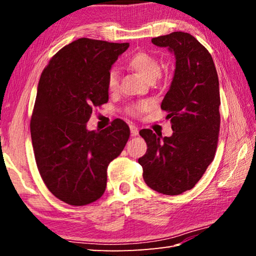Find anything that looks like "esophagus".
I'll return each instance as SVG.
<instances>
[{"mask_svg": "<svg viewBox=\"0 0 256 256\" xmlns=\"http://www.w3.org/2000/svg\"><path fill=\"white\" fill-rule=\"evenodd\" d=\"M130 130H131V136H136L138 134V128L136 126V125H133V124L130 125Z\"/></svg>", "mask_w": 256, "mask_h": 256, "instance_id": "esophagus-1", "label": "esophagus"}]
</instances>
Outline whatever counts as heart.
Listing matches in <instances>:
<instances>
[{"mask_svg":"<svg viewBox=\"0 0 256 256\" xmlns=\"http://www.w3.org/2000/svg\"><path fill=\"white\" fill-rule=\"evenodd\" d=\"M128 66L149 82H154L160 76V72H162L159 60L156 58L154 56L148 53H144V52H140V53H136L131 56L128 60ZM106 84L107 89L110 90V92H114L118 90V72L116 71L115 68H112V70L108 72ZM146 107H148V104H140V105L134 106L131 110V112L136 114L138 112L144 110Z\"/></svg>","mask_w":256,"mask_h":256,"instance_id":"heart-1","label":"heart"}]
</instances>
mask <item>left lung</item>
Masks as SVG:
<instances>
[{
	"instance_id": "8db88e82",
	"label": "left lung",
	"mask_w": 256,
	"mask_h": 256,
	"mask_svg": "<svg viewBox=\"0 0 256 256\" xmlns=\"http://www.w3.org/2000/svg\"><path fill=\"white\" fill-rule=\"evenodd\" d=\"M175 55V72L162 102L172 136L144 128L148 146L138 164L150 188L178 196L194 188L214 158L220 128L219 80L211 55L192 34L175 32L151 40Z\"/></svg>"
}]
</instances>
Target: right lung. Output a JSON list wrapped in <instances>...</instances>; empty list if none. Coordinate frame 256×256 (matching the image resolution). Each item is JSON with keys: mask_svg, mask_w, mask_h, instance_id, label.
Masks as SVG:
<instances>
[{"mask_svg": "<svg viewBox=\"0 0 256 256\" xmlns=\"http://www.w3.org/2000/svg\"><path fill=\"white\" fill-rule=\"evenodd\" d=\"M128 42L80 38L60 50L40 76L30 122L40 174L54 196L86 206L106 190L107 167L122 152L130 128L122 120L86 128L94 107L108 102V72Z\"/></svg>", "mask_w": 256, "mask_h": 256, "instance_id": "1", "label": "right lung"}]
</instances>
